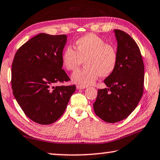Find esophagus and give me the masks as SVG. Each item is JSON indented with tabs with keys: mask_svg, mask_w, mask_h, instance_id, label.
<instances>
[{
	"mask_svg": "<svg viewBox=\"0 0 160 160\" xmlns=\"http://www.w3.org/2000/svg\"><path fill=\"white\" fill-rule=\"evenodd\" d=\"M86 87H84V86H81V85H77L76 86V88L78 90H82V89H85Z\"/></svg>",
	"mask_w": 160,
	"mask_h": 160,
	"instance_id": "1",
	"label": "esophagus"
}]
</instances>
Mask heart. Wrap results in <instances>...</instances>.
<instances>
[{
	"mask_svg": "<svg viewBox=\"0 0 160 160\" xmlns=\"http://www.w3.org/2000/svg\"><path fill=\"white\" fill-rule=\"evenodd\" d=\"M75 48V50L70 46L65 48L62 62L66 70L75 71L84 61L85 68L72 75L75 84L84 87L92 85L100 75L108 77L115 71L118 58L116 48L97 35L89 33L80 38Z\"/></svg>",
	"mask_w": 160,
	"mask_h": 160,
	"instance_id": "heart-1",
	"label": "heart"
}]
</instances>
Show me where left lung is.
I'll return each mask as SVG.
<instances>
[{
  "label": "left lung",
  "instance_id": "left-lung-1",
  "mask_svg": "<svg viewBox=\"0 0 160 160\" xmlns=\"http://www.w3.org/2000/svg\"><path fill=\"white\" fill-rule=\"evenodd\" d=\"M118 41V63L104 80L107 88L100 89L93 104L96 115L115 123L128 118L135 110L144 91V67L138 44L122 30H114Z\"/></svg>",
  "mask_w": 160,
  "mask_h": 160
}]
</instances>
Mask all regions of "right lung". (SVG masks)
Masks as SVG:
<instances>
[{
	"label": "right lung",
	"mask_w": 160,
	"mask_h": 160,
	"mask_svg": "<svg viewBox=\"0 0 160 160\" xmlns=\"http://www.w3.org/2000/svg\"><path fill=\"white\" fill-rule=\"evenodd\" d=\"M67 36L40 33L17 50L12 63V93L27 117L40 125L57 121L76 87L54 86L70 79L62 69Z\"/></svg>",
	"instance_id": "right-lung-1"
}]
</instances>
